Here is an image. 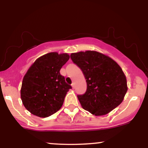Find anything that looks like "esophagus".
I'll use <instances>...</instances> for the list:
<instances>
[{
  "label": "esophagus",
  "instance_id": "34e87169",
  "mask_svg": "<svg viewBox=\"0 0 148 148\" xmlns=\"http://www.w3.org/2000/svg\"><path fill=\"white\" fill-rule=\"evenodd\" d=\"M72 88H74V87H75V85H74V83H72Z\"/></svg>",
  "mask_w": 148,
  "mask_h": 148
}]
</instances>
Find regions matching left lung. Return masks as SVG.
<instances>
[{"label": "left lung", "mask_w": 148, "mask_h": 148, "mask_svg": "<svg viewBox=\"0 0 148 148\" xmlns=\"http://www.w3.org/2000/svg\"><path fill=\"white\" fill-rule=\"evenodd\" d=\"M70 56L81 69L87 82L86 93L77 96L84 109L100 116L123 102L128 89L127 79L114 60L95 51L72 53Z\"/></svg>", "instance_id": "1"}]
</instances>
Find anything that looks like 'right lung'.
Listing matches in <instances>:
<instances>
[{
	"label": "right lung",
	"instance_id": "obj_1",
	"mask_svg": "<svg viewBox=\"0 0 148 148\" xmlns=\"http://www.w3.org/2000/svg\"><path fill=\"white\" fill-rule=\"evenodd\" d=\"M69 59L68 53L51 52L37 59L23 76L21 99L30 113L47 118L60 109L72 88L60 70Z\"/></svg>",
	"mask_w": 148,
	"mask_h": 148
}]
</instances>
